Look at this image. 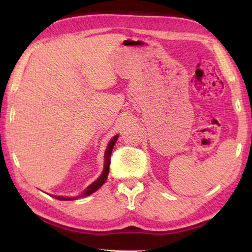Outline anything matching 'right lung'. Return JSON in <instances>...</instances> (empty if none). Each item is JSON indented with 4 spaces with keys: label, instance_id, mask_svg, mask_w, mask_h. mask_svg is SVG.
<instances>
[{
    "label": "right lung",
    "instance_id": "right-lung-1",
    "mask_svg": "<svg viewBox=\"0 0 252 252\" xmlns=\"http://www.w3.org/2000/svg\"><path fill=\"white\" fill-rule=\"evenodd\" d=\"M118 140V135L114 136V138L111 140L108 148H106L105 150V155H104V169H103V172H102V174L100 176V178L97 179V180H95L94 182L92 183V185L89 186L87 189L84 190V192L79 195V197H75V198H66V197H57L55 195V199L58 200H74V199H78V198H81V197H85V195H89L94 192V191H96L99 188L103 185V183L105 182L106 178H108V174H109V168H110V163H111V153H112V150H113V147L114 144H116Z\"/></svg>",
    "mask_w": 252,
    "mask_h": 252
}]
</instances>
